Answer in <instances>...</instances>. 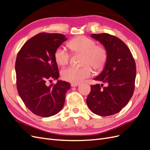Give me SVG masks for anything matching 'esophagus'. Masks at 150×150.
<instances>
[{"label": "esophagus", "instance_id": "obj_1", "mask_svg": "<svg viewBox=\"0 0 150 150\" xmlns=\"http://www.w3.org/2000/svg\"><path fill=\"white\" fill-rule=\"evenodd\" d=\"M79 84H78V83H72L71 84V87H77V86H79Z\"/></svg>", "mask_w": 150, "mask_h": 150}]
</instances>
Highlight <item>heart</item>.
<instances>
[{
	"label": "heart",
	"mask_w": 150,
	"mask_h": 150,
	"mask_svg": "<svg viewBox=\"0 0 150 150\" xmlns=\"http://www.w3.org/2000/svg\"><path fill=\"white\" fill-rule=\"evenodd\" d=\"M68 47L74 53L84 54L83 67H69L61 71L62 79L73 83H78L89 78L93 74L92 66L94 69L103 68L107 60L106 49L103 46H97L96 42L85 36H78L68 43ZM70 54L65 49L59 47L54 52V59L58 65L64 66L70 60Z\"/></svg>",
	"instance_id": "1"
}]
</instances>
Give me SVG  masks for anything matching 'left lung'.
<instances>
[{
  "instance_id": "1",
  "label": "left lung",
  "mask_w": 150,
  "mask_h": 150,
  "mask_svg": "<svg viewBox=\"0 0 150 150\" xmlns=\"http://www.w3.org/2000/svg\"><path fill=\"white\" fill-rule=\"evenodd\" d=\"M91 37L103 45L108 57L101 73L94 79L103 84L91 86L86 103L94 114L111 116L126 106L133 96L135 62L128 46L119 38L106 33L92 34ZM103 83L107 86L102 88Z\"/></svg>"
}]
</instances>
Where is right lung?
I'll list each match as a JSON object with an SVG mask.
<instances>
[{
    "instance_id": "right-lung-1",
    "label": "right lung",
    "mask_w": 150,
    "mask_h": 150,
    "mask_svg": "<svg viewBox=\"0 0 150 150\" xmlns=\"http://www.w3.org/2000/svg\"><path fill=\"white\" fill-rule=\"evenodd\" d=\"M67 38L62 34L40 33L29 39L18 52L16 61L17 88L25 105L34 114L49 117L64 106L71 84L58 80L59 77L54 52Z\"/></svg>"
}]
</instances>
